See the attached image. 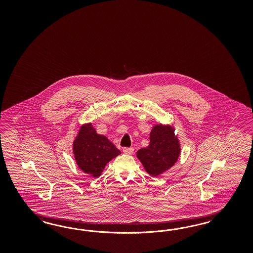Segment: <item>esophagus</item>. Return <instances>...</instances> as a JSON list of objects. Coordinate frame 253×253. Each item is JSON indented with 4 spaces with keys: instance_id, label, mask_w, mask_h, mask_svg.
<instances>
[{
    "instance_id": "1",
    "label": "esophagus",
    "mask_w": 253,
    "mask_h": 253,
    "mask_svg": "<svg viewBox=\"0 0 253 253\" xmlns=\"http://www.w3.org/2000/svg\"><path fill=\"white\" fill-rule=\"evenodd\" d=\"M133 151H134L133 147H125V148H123V152L125 154H132Z\"/></svg>"
}]
</instances>
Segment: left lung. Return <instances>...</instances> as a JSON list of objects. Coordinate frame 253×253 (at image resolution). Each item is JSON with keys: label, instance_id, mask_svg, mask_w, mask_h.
<instances>
[{"label": "left lung", "instance_id": "1", "mask_svg": "<svg viewBox=\"0 0 253 253\" xmlns=\"http://www.w3.org/2000/svg\"><path fill=\"white\" fill-rule=\"evenodd\" d=\"M174 130L169 124H156L150 132L148 146L138 150V160L149 175H161L178 161L181 154V145Z\"/></svg>", "mask_w": 253, "mask_h": 253}]
</instances>
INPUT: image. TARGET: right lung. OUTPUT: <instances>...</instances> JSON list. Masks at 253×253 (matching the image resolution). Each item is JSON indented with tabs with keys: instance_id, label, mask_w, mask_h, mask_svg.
<instances>
[{
	"instance_id": "1",
	"label": "right lung",
	"mask_w": 253,
	"mask_h": 253,
	"mask_svg": "<svg viewBox=\"0 0 253 253\" xmlns=\"http://www.w3.org/2000/svg\"><path fill=\"white\" fill-rule=\"evenodd\" d=\"M72 149L79 168L94 178L99 177L107 163L121 154L105 135L96 132L91 123L81 126Z\"/></svg>"
}]
</instances>
